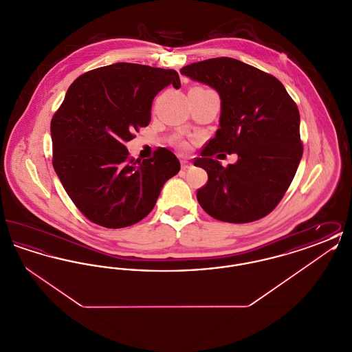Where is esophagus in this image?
I'll return each instance as SVG.
<instances>
[{
  "label": "esophagus",
  "mask_w": 352,
  "mask_h": 352,
  "mask_svg": "<svg viewBox=\"0 0 352 352\" xmlns=\"http://www.w3.org/2000/svg\"><path fill=\"white\" fill-rule=\"evenodd\" d=\"M181 165H182L184 170H187V168H190L192 166V164H191L190 161H186V160H181Z\"/></svg>",
  "instance_id": "esophagus-1"
}]
</instances>
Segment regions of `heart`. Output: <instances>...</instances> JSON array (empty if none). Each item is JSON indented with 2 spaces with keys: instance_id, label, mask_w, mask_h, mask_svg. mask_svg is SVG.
<instances>
[{
  "instance_id": "heart-1",
  "label": "heart",
  "mask_w": 352,
  "mask_h": 352,
  "mask_svg": "<svg viewBox=\"0 0 352 352\" xmlns=\"http://www.w3.org/2000/svg\"><path fill=\"white\" fill-rule=\"evenodd\" d=\"M177 146H178L181 151H187V149H188V144H187L186 141H182V140L177 141Z\"/></svg>"
}]
</instances>
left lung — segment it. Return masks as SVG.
<instances>
[{
	"instance_id": "obj_1",
	"label": "left lung",
	"mask_w": 352,
	"mask_h": 352,
	"mask_svg": "<svg viewBox=\"0 0 352 352\" xmlns=\"http://www.w3.org/2000/svg\"><path fill=\"white\" fill-rule=\"evenodd\" d=\"M181 74L214 88L221 101L218 132L194 162L208 175L197 192L201 208L228 223L267 217L283 199L301 161L296 102L278 79L232 58L192 63ZM218 152H236V164L223 168L212 160Z\"/></svg>"
}]
</instances>
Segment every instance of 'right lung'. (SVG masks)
I'll return each instance as SVG.
<instances>
[{
    "instance_id": "obj_1",
    "label": "right lung",
    "mask_w": 352,
    "mask_h": 352,
    "mask_svg": "<svg viewBox=\"0 0 352 352\" xmlns=\"http://www.w3.org/2000/svg\"><path fill=\"white\" fill-rule=\"evenodd\" d=\"M175 69L115 63L79 76L51 120L52 165L68 197L92 223L124 228L145 218L181 164L165 148L132 160L125 142L151 122L155 95Z\"/></svg>"
}]
</instances>
